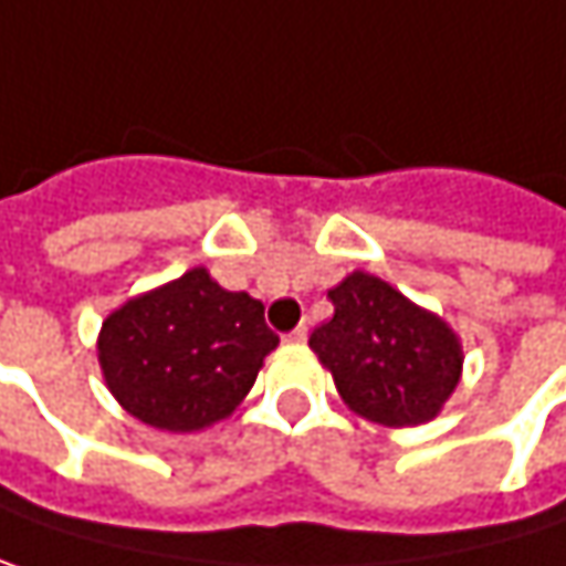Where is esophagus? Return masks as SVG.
<instances>
[{"label": "esophagus", "instance_id": "obj_1", "mask_svg": "<svg viewBox=\"0 0 566 566\" xmlns=\"http://www.w3.org/2000/svg\"><path fill=\"white\" fill-rule=\"evenodd\" d=\"M287 339H291V343H304V339H307V324H297V327L287 334Z\"/></svg>", "mask_w": 566, "mask_h": 566}]
</instances>
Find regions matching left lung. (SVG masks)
Instances as JSON below:
<instances>
[{
  "label": "left lung",
  "instance_id": "obj_1",
  "mask_svg": "<svg viewBox=\"0 0 566 566\" xmlns=\"http://www.w3.org/2000/svg\"><path fill=\"white\" fill-rule=\"evenodd\" d=\"M334 317L311 334L339 398L382 428H415L440 415L463 373L460 336L391 284L353 272L327 294Z\"/></svg>",
  "mask_w": 566,
  "mask_h": 566
}]
</instances>
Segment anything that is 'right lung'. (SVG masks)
<instances>
[{"label": "right lung", "mask_w": 566, "mask_h": 566, "mask_svg": "<svg viewBox=\"0 0 566 566\" xmlns=\"http://www.w3.org/2000/svg\"><path fill=\"white\" fill-rule=\"evenodd\" d=\"M279 336L262 301L190 269L103 321L99 369L116 401L148 428L190 434L230 418Z\"/></svg>", "instance_id": "1"}]
</instances>
